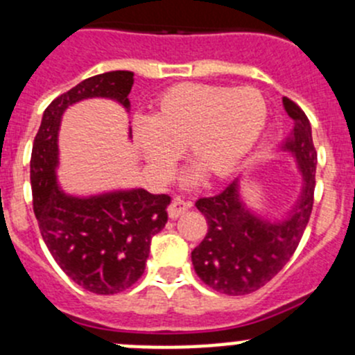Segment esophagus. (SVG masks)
<instances>
[{"instance_id":"obj_1","label":"esophagus","mask_w":355,"mask_h":355,"mask_svg":"<svg viewBox=\"0 0 355 355\" xmlns=\"http://www.w3.org/2000/svg\"><path fill=\"white\" fill-rule=\"evenodd\" d=\"M191 206H192V204L187 202V200L173 199V202L168 206V214H170L171 220H175V218L182 216V214H184L187 209H191Z\"/></svg>"}]
</instances>
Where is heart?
Instances as JSON below:
<instances>
[{"mask_svg":"<svg viewBox=\"0 0 355 355\" xmlns=\"http://www.w3.org/2000/svg\"><path fill=\"white\" fill-rule=\"evenodd\" d=\"M266 120V99L257 89L187 82L157 99L151 120H137L134 137L156 177H170L187 146L214 177H227L256 148ZM200 175L196 166L184 182L194 184Z\"/></svg>","mask_w":355,"mask_h":355,"instance_id":"obj_1","label":"heart"}]
</instances>
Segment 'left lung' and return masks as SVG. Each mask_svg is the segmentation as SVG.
Wrapping results in <instances>:
<instances>
[{
  "label": "left lung",
  "mask_w": 355,
  "mask_h": 355,
  "mask_svg": "<svg viewBox=\"0 0 355 355\" xmlns=\"http://www.w3.org/2000/svg\"><path fill=\"white\" fill-rule=\"evenodd\" d=\"M284 108L293 128L280 149L295 157L304 178L299 199L285 218L271 221L247 207L239 178L220 194L196 202L206 218L207 232L192 250V264L200 280L220 293L247 295L264 287L288 263L309 223L318 163L313 132L295 103L284 98Z\"/></svg>",
  "instance_id": "1"
}]
</instances>
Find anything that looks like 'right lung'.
Here are the masks:
<instances>
[{
  "label": "right lung",
  "mask_w": 355,
  "mask_h": 355,
  "mask_svg": "<svg viewBox=\"0 0 355 355\" xmlns=\"http://www.w3.org/2000/svg\"><path fill=\"white\" fill-rule=\"evenodd\" d=\"M134 71L94 75L58 96L42 114L31 156L34 213L42 241L58 266L82 288L113 295L142 277L151 239L168 221L170 196L144 189L70 196L58 185V132L68 106L106 98L130 108Z\"/></svg>",
  "instance_id": "right-lung-1"
}]
</instances>
